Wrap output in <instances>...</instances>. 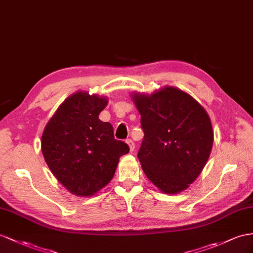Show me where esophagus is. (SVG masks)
Masks as SVG:
<instances>
[{
  "instance_id": "esophagus-1",
  "label": "esophagus",
  "mask_w": 253,
  "mask_h": 253,
  "mask_svg": "<svg viewBox=\"0 0 253 253\" xmlns=\"http://www.w3.org/2000/svg\"><path fill=\"white\" fill-rule=\"evenodd\" d=\"M126 143H127L128 146H129V151L132 152V151L134 150V143H133V141H132L131 139H128V140H126Z\"/></svg>"
}]
</instances>
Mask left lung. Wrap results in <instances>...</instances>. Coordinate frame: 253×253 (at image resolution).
<instances>
[{"label":"left lung","instance_id":"1","mask_svg":"<svg viewBox=\"0 0 253 253\" xmlns=\"http://www.w3.org/2000/svg\"><path fill=\"white\" fill-rule=\"evenodd\" d=\"M144 139L138 153L146 177L167 194H176L204 169L213 143L206 110L188 93L165 86L151 95L134 92Z\"/></svg>","mask_w":253,"mask_h":253}]
</instances>
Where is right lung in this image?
<instances>
[{"instance_id":"obj_1","label":"right lung","mask_w":253,"mask_h":253,"mask_svg":"<svg viewBox=\"0 0 253 253\" xmlns=\"http://www.w3.org/2000/svg\"><path fill=\"white\" fill-rule=\"evenodd\" d=\"M108 97L78 90L65 99L42 135L44 161L70 193L92 197L114 176L120 157L129 152L114 139L113 127L99 120Z\"/></svg>"}]
</instances>
